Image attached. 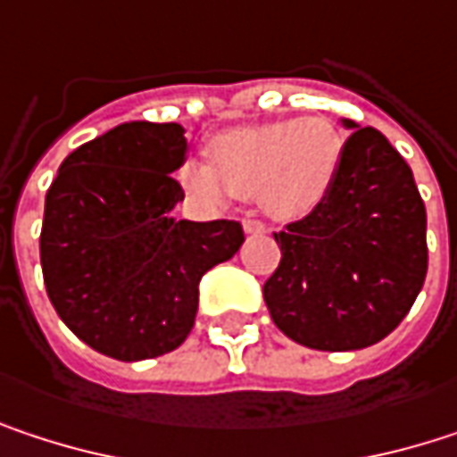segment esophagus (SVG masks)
<instances>
[{"label": "esophagus", "instance_id": "obj_1", "mask_svg": "<svg viewBox=\"0 0 457 457\" xmlns=\"http://www.w3.org/2000/svg\"><path fill=\"white\" fill-rule=\"evenodd\" d=\"M243 229H245L248 235H262V232H267V228H264L262 222H256V220H245V222H243Z\"/></svg>", "mask_w": 457, "mask_h": 457}]
</instances>
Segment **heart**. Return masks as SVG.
<instances>
[{
  "label": "heart",
  "mask_w": 457,
  "mask_h": 457,
  "mask_svg": "<svg viewBox=\"0 0 457 457\" xmlns=\"http://www.w3.org/2000/svg\"><path fill=\"white\" fill-rule=\"evenodd\" d=\"M341 155L344 142L333 121L283 119L220 135L212 145V163L190 158L182 179L201 201L259 198L270 217L302 220L328 198Z\"/></svg>",
  "instance_id": "obj_1"
}]
</instances>
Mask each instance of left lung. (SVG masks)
I'll return each mask as SVG.
<instances>
[{
    "mask_svg": "<svg viewBox=\"0 0 457 457\" xmlns=\"http://www.w3.org/2000/svg\"><path fill=\"white\" fill-rule=\"evenodd\" d=\"M318 209L275 232L280 264L264 283L275 325L320 352L386 338L423 288L426 209L411 166L378 129L357 127Z\"/></svg>",
    "mask_w": 457,
    "mask_h": 457,
    "instance_id": "left-lung-1",
    "label": "left lung"
}]
</instances>
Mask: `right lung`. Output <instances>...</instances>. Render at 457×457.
Returning <instances> with one entry per match:
<instances>
[{
	"label": "right lung",
	"instance_id": "obj_1",
	"mask_svg": "<svg viewBox=\"0 0 457 457\" xmlns=\"http://www.w3.org/2000/svg\"><path fill=\"white\" fill-rule=\"evenodd\" d=\"M187 158L179 124L129 121L76 147L45 198L39 237L46 296L95 352L137 362L193 330L198 283L243 245L229 220H174Z\"/></svg>",
	"mask_w": 457,
	"mask_h": 457
}]
</instances>
